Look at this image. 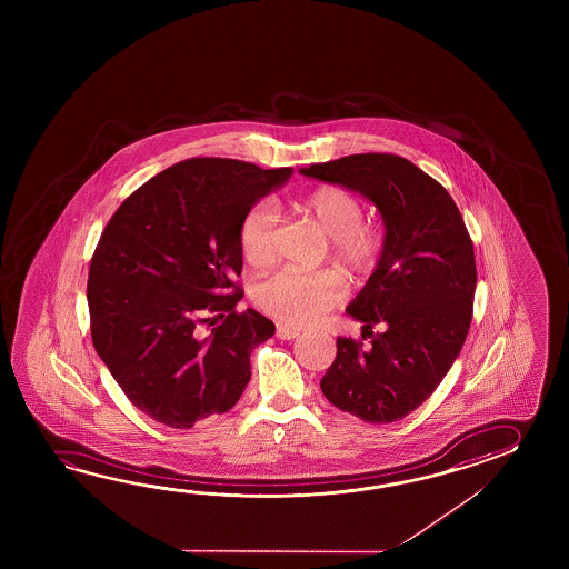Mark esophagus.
Listing matches in <instances>:
<instances>
[{
	"instance_id": "esophagus-1",
	"label": "esophagus",
	"mask_w": 569,
	"mask_h": 569,
	"mask_svg": "<svg viewBox=\"0 0 569 569\" xmlns=\"http://www.w3.org/2000/svg\"><path fill=\"white\" fill-rule=\"evenodd\" d=\"M277 338H279V339L299 338V329H292V327H287V326H279V327H277Z\"/></svg>"
}]
</instances>
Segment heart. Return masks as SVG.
<instances>
[{"label":"heart","mask_w":569,"mask_h":569,"mask_svg":"<svg viewBox=\"0 0 569 569\" xmlns=\"http://www.w3.org/2000/svg\"><path fill=\"white\" fill-rule=\"evenodd\" d=\"M302 209L331 240V258L346 274L366 277L375 270L385 238L382 233L363 226L362 201L341 187H319L307 194ZM279 213L268 201L256 203L240 223V248L252 267H267L274 258ZM343 299V287L338 277L329 272L302 274L282 270L258 282L254 301L264 313L280 323L302 327L317 323Z\"/></svg>","instance_id":"1"}]
</instances>
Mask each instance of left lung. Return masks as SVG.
Instances as JSON below:
<instances>
[{
  "mask_svg": "<svg viewBox=\"0 0 569 569\" xmlns=\"http://www.w3.org/2000/svg\"><path fill=\"white\" fill-rule=\"evenodd\" d=\"M301 174L363 194L385 221L382 256L346 309L370 346L338 338L321 390L366 423L399 421L433 395L468 336L476 292L470 233L448 191L407 158L351 154Z\"/></svg>",
  "mask_w": 569,
  "mask_h": 569,
  "instance_id": "1",
  "label": "left lung"
}]
</instances>
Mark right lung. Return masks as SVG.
Returning a JSON list of instances; mask_svg holds the SVG:
<instances>
[{"label": "right lung", "mask_w": 569, "mask_h": 569, "mask_svg": "<svg viewBox=\"0 0 569 569\" xmlns=\"http://www.w3.org/2000/svg\"><path fill=\"white\" fill-rule=\"evenodd\" d=\"M290 174L231 158L182 160L136 189L101 233L87 282L93 346L158 423L191 429L230 411L250 382V353L277 327L254 309L236 311L240 223ZM206 322L217 326L206 332Z\"/></svg>", "instance_id": "1"}]
</instances>
